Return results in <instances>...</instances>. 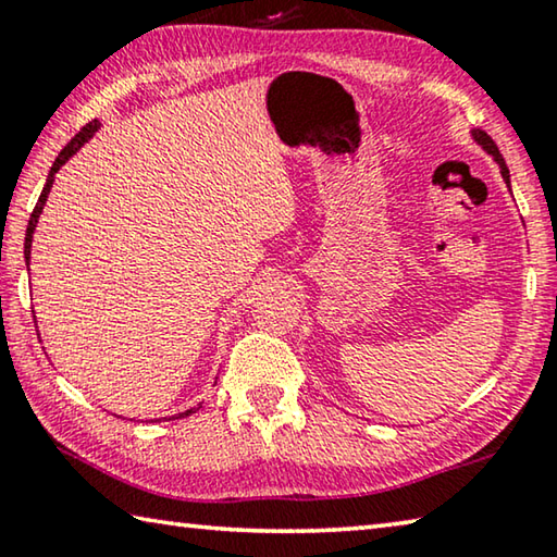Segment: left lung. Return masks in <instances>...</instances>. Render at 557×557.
Wrapping results in <instances>:
<instances>
[{
  "mask_svg": "<svg viewBox=\"0 0 557 557\" xmlns=\"http://www.w3.org/2000/svg\"><path fill=\"white\" fill-rule=\"evenodd\" d=\"M471 137L476 139V145H482L488 154H492L494 159H496V164L502 166V176H504V182H506V186L511 188V182H508V166H506V162H504V157H502V152H498V147L494 145V139L486 135L484 129H471Z\"/></svg>",
  "mask_w": 557,
  "mask_h": 557,
  "instance_id": "obj_1",
  "label": "left lung"
}]
</instances>
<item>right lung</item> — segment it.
Returning <instances> with one entry per match:
<instances>
[{
    "mask_svg": "<svg viewBox=\"0 0 557 557\" xmlns=\"http://www.w3.org/2000/svg\"><path fill=\"white\" fill-rule=\"evenodd\" d=\"M98 127H100V122L98 120H92V122H88L86 127H83L78 135H75L69 145H65L63 149H61V154L55 157V162H53V166H51V172H49V178H46V186H44V191H41V196H39V203H36V209L32 211V219H29V225H26V238H24V260H26V265H29V260H32V240H34V231H36V223H39V215H41V211H44V203H46V199H49V191H51V186H53V176L59 174V169L69 162V159L78 152V149L88 143V139L96 135L98 132ZM199 408H191V410H186V412H178V414H174V418L178 420V418H186V414H191V412H196ZM172 420V418H169Z\"/></svg>",
    "mask_w": 557,
    "mask_h": 557,
    "instance_id": "1",
    "label": "right lung"
}]
</instances>
